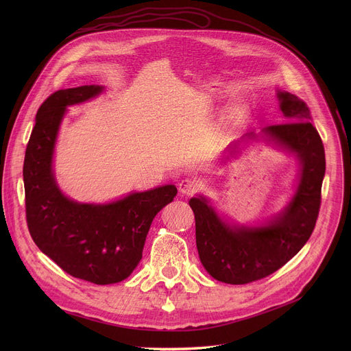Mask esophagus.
Returning a JSON list of instances; mask_svg holds the SVG:
<instances>
[{
  "label": "esophagus",
  "instance_id": "1",
  "mask_svg": "<svg viewBox=\"0 0 351 351\" xmlns=\"http://www.w3.org/2000/svg\"><path fill=\"white\" fill-rule=\"evenodd\" d=\"M197 180H195V179H189V178H186V179H182L180 182H179V185H178V188H179V192L182 193V195H191V193H193L196 189H197Z\"/></svg>",
  "mask_w": 351,
  "mask_h": 351
}]
</instances>
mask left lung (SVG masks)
<instances>
[{"mask_svg":"<svg viewBox=\"0 0 351 351\" xmlns=\"http://www.w3.org/2000/svg\"><path fill=\"white\" fill-rule=\"evenodd\" d=\"M286 123L270 125L259 134H246L229 146L239 152L242 142L259 141L296 156L298 183L287 205L259 226L237 225L220 216L204 195L189 200L196 222L199 259L213 279L246 285L279 270L306 245L316 226L322 200L326 158L322 138L311 125L308 106L290 92L278 89Z\"/></svg>","mask_w":351,"mask_h":351,"instance_id":"obj_1","label":"left lung"}]
</instances>
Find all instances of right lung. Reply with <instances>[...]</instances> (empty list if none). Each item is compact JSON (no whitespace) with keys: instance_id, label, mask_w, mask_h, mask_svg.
I'll list each match as a JSON object with an SVG mask.
<instances>
[{"instance_id":"obj_1","label":"right lung","mask_w":351,"mask_h":351,"mask_svg":"<svg viewBox=\"0 0 351 351\" xmlns=\"http://www.w3.org/2000/svg\"><path fill=\"white\" fill-rule=\"evenodd\" d=\"M104 89L84 85L47 98L36 112L23 175L27 223L35 245L73 278L112 285L135 270L154 217L178 189L163 185L109 204H81L62 193L55 179L53 152L66 108L95 98Z\"/></svg>"}]
</instances>
